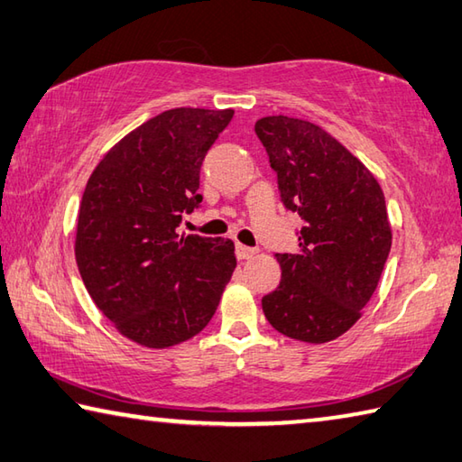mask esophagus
Wrapping results in <instances>:
<instances>
[{
    "mask_svg": "<svg viewBox=\"0 0 462 462\" xmlns=\"http://www.w3.org/2000/svg\"><path fill=\"white\" fill-rule=\"evenodd\" d=\"M256 253H258L256 248H248V246H245V245H238V246H236V256H238V260H248V258H253Z\"/></svg>",
    "mask_w": 462,
    "mask_h": 462,
    "instance_id": "obj_1",
    "label": "esophagus"
}]
</instances>
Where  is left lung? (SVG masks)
Here are the masks:
<instances>
[{
    "label": "left lung",
    "instance_id": "8db88e82",
    "mask_svg": "<svg viewBox=\"0 0 462 462\" xmlns=\"http://www.w3.org/2000/svg\"><path fill=\"white\" fill-rule=\"evenodd\" d=\"M279 178L282 204L305 222L297 254H276L281 284L263 297L276 331L305 343L341 337L362 317L392 248L374 173L325 129L273 115L254 125Z\"/></svg>",
    "mask_w": 462,
    "mask_h": 462
}]
</instances>
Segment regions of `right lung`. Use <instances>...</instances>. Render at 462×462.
I'll return each mask as SVG.
<instances>
[{"mask_svg":"<svg viewBox=\"0 0 462 462\" xmlns=\"http://www.w3.org/2000/svg\"><path fill=\"white\" fill-rule=\"evenodd\" d=\"M234 111L171 108L106 151L87 181L74 256L90 299L137 346L194 337L230 282L234 242L180 234L202 202L199 167Z\"/></svg>","mask_w":462,"mask_h":462,"instance_id":"obj_1","label":"right lung"}]
</instances>
